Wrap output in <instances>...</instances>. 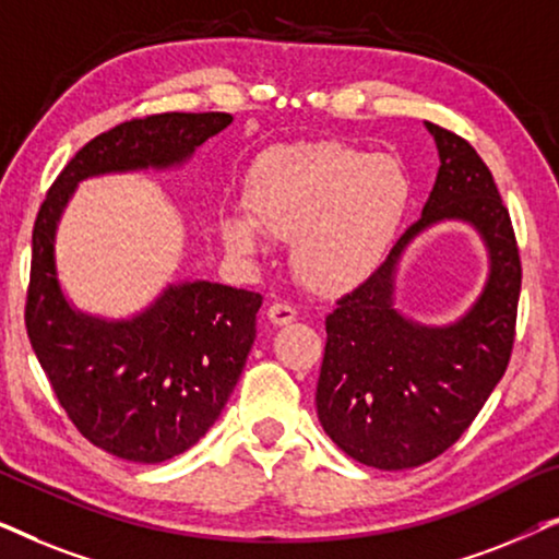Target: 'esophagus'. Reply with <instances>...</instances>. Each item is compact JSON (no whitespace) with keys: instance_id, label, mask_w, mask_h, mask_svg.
I'll return each instance as SVG.
<instances>
[{"instance_id":"34e87169","label":"esophagus","mask_w":559,"mask_h":559,"mask_svg":"<svg viewBox=\"0 0 559 559\" xmlns=\"http://www.w3.org/2000/svg\"><path fill=\"white\" fill-rule=\"evenodd\" d=\"M266 318H270L272 325H289L297 320V310L287 302H274L270 305V310H266Z\"/></svg>"}]
</instances>
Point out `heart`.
I'll return each instance as SVG.
<instances>
[{"label":"heart","mask_w":559,"mask_h":559,"mask_svg":"<svg viewBox=\"0 0 559 559\" xmlns=\"http://www.w3.org/2000/svg\"><path fill=\"white\" fill-rule=\"evenodd\" d=\"M407 203V170L392 155L331 140L282 144L251 165L247 216H224L218 234L236 257L259 254L262 234L289 239L295 277L318 295H343L384 262Z\"/></svg>","instance_id":"heart-1"}]
</instances>
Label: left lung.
Segmentation results:
<instances>
[{"mask_svg":"<svg viewBox=\"0 0 559 559\" xmlns=\"http://www.w3.org/2000/svg\"><path fill=\"white\" fill-rule=\"evenodd\" d=\"M440 167L423 216L386 262L325 318L318 419L335 445L379 471L417 468L453 445L484 407L514 346L522 262L493 175L463 136L425 121ZM461 219L485 241L487 285L448 326L402 317L395 277L403 251L427 227Z\"/></svg>","mask_w":559,"mask_h":559,"instance_id":"obj_1","label":"left lung"}]
</instances>
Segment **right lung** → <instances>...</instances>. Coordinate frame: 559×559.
<instances>
[{
    "instance_id": "1",
    "label": "right lung",
    "mask_w": 559,
    "mask_h": 559,
    "mask_svg": "<svg viewBox=\"0 0 559 559\" xmlns=\"http://www.w3.org/2000/svg\"><path fill=\"white\" fill-rule=\"evenodd\" d=\"M231 114H155L98 134L63 167L33 228L25 323L60 407L83 438L134 463L186 453L226 407L257 338L262 295L218 282H170L132 318L73 308L56 236L81 180L182 167Z\"/></svg>"
}]
</instances>
